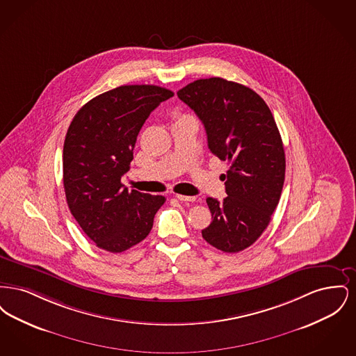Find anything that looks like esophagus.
Here are the masks:
<instances>
[{
	"instance_id": "obj_1",
	"label": "esophagus",
	"mask_w": 356,
	"mask_h": 356,
	"mask_svg": "<svg viewBox=\"0 0 356 356\" xmlns=\"http://www.w3.org/2000/svg\"><path fill=\"white\" fill-rule=\"evenodd\" d=\"M176 199L180 202H195L196 200L195 196H184V195H176Z\"/></svg>"
}]
</instances>
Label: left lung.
<instances>
[{
	"instance_id": "8db88e82",
	"label": "left lung",
	"mask_w": 356,
	"mask_h": 356,
	"mask_svg": "<svg viewBox=\"0 0 356 356\" xmlns=\"http://www.w3.org/2000/svg\"><path fill=\"white\" fill-rule=\"evenodd\" d=\"M202 120L208 148L228 161L227 197H208L212 222L204 240L227 254L240 252L264 232L286 175L283 141L271 111L251 88L220 77L200 79L177 92Z\"/></svg>"
}]
</instances>
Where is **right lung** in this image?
<instances>
[{
	"label": "right lung",
	"instance_id": "add662e5",
	"mask_svg": "<svg viewBox=\"0 0 356 356\" xmlns=\"http://www.w3.org/2000/svg\"><path fill=\"white\" fill-rule=\"evenodd\" d=\"M173 96L157 85H122L76 113L64 141L63 173L70 213L102 250L119 254L149 235L164 196L121 184L137 135L160 102Z\"/></svg>",
	"mask_w": 356,
	"mask_h": 356
}]
</instances>
